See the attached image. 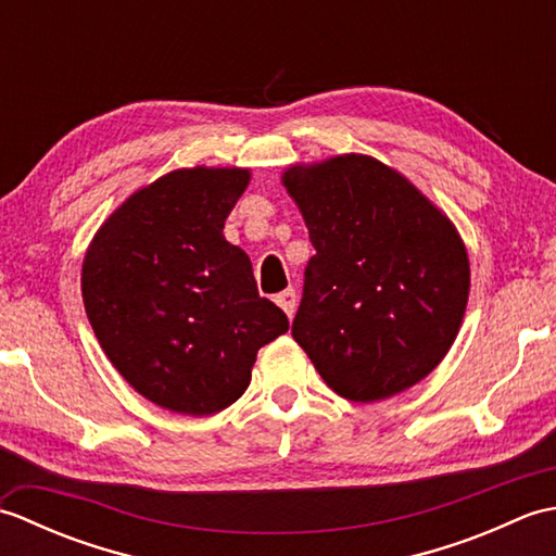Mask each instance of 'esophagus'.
Masks as SVG:
<instances>
[{"label":"esophagus","instance_id":"obj_1","mask_svg":"<svg viewBox=\"0 0 556 556\" xmlns=\"http://www.w3.org/2000/svg\"><path fill=\"white\" fill-rule=\"evenodd\" d=\"M277 305L281 311H285L289 317H293V313H296V305H299V299H296V291L293 289H285L281 293H277Z\"/></svg>","mask_w":556,"mask_h":556}]
</instances>
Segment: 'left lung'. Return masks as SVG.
<instances>
[{
  "label": "left lung",
  "instance_id": "8db88e82",
  "mask_svg": "<svg viewBox=\"0 0 556 556\" xmlns=\"http://www.w3.org/2000/svg\"><path fill=\"white\" fill-rule=\"evenodd\" d=\"M315 255L291 334L329 389L389 399L452 349L470 269L454 224L404 176L365 155L291 167Z\"/></svg>",
  "mask_w": 556,
  "mask_h": 556
}]
</instances>
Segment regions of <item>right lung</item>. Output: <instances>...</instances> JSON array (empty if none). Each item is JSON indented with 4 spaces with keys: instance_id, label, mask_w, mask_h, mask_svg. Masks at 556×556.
I'll use <instances>...</instances> for the list:
<instances>
[{
    "instance_id": "1",
    "label": "right lung",
    "mask_w": 556,
    "mask_h": 556,
    "mask_svg": "<svg viewBox=\"0 0 556 556\" xmlns=\"http://www.w3.org/2000/svg\"><path fill=\"white\" fill-rule=\"evenodd\" d=\"M248 169H179L134 193L83 260L102 351L138 394L184 416L231 406L257 351L289 329L251 260L222 236Z\"/></svg>"
}]
</instances>
